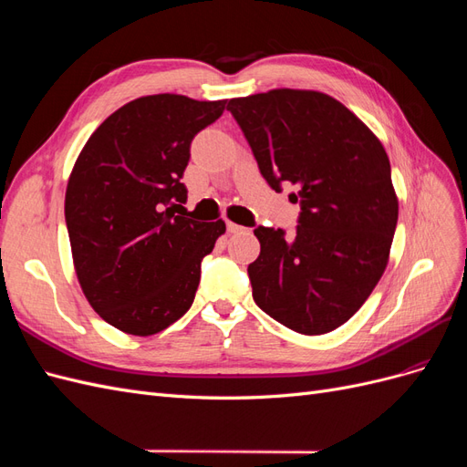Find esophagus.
Masks as SVG:
<instances>
[{
	"label": "esophagus",
	"mask_w": 467,
	"mask_h": 467,
	"mask_svg": "<svg viewBox=\"0 0 467 467\" xmlns=\"http://www.w3.org/2000/svg\"><path fill=\"white\" fill-rule=\"evenodd\" d=\"M225 228H228V232H230V234H239V232H244V230H245L244 225H237V223H234V222H228V223H225Z\"/></svg>",
	"instance_id": "obj_1"
}]
</instances>
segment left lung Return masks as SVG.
I'll return each mask as SVG.
<instances>
[{"label":"left lung","mask_w":467,"mask_h":467,"mask_svg":"<svg viewBox=\"0 0 467 467\" xmlns=\"http://www.w3.org/2000/svg\"><path fill=\"white\" fill-rule=\"evenodd\" d=\"M276 192L294 187L296 232L255 228L261 244L247 268L253 300L302 335H323L355 316L386 271L398 225V196L388 153L337 99L304 89H273L230 99Z\"/></svg>","instance_id":"left-lung-1"}]
</instances>
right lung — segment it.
I'll list each match as a JSON object with an SVG mask.
<instances>
[{
    "instance_id": "add662e5",
    "label": "right lung",
    "mask_w": 467,
    "mask_h": 467,
    "mask_svg": "<svg viewBox=\"0 0 467 467\" xmlns=\"http://www.w3.org/2000/svg\"><path fill=\"white\" fill-rule=\"evenodd\" d=\"M225 101L134 99L83 146L66 189L76 275L95 312L129 335H155L189 312L201 263L223 220L189 218L181 179L191 142Z\"/></svg>"
}]
</instances>
